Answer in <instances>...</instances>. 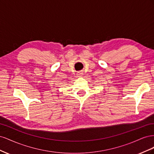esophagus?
<instances>
[{"mask_svg": "<svg viewBox=\"0 0 154 154\" xmlns=\"http://www.w3.org/2000/svg\"><path fill=\"white\" fill-rule=\"evenodd\" d=\"M83 72H81V71H79V72H77V75L78 76H82V75H83Z\"/></svg>", "mask_w": 154, "mask_h": 154, "instance_id": "34e87169", "label": "esophagus"}]
</instances>
